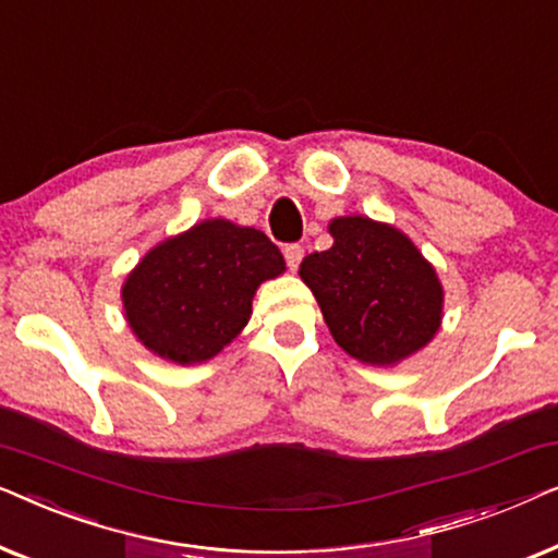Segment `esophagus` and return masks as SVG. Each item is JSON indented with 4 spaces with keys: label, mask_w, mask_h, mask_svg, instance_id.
<instances>
[{
    "label": "esophagus",
    "mask_w": 558,
    "mask_h": 558,
    "mask_svg": "<svg viewBox=\"0 0 558 558\" xmlns=\"http://www.w3.org/2000/svg\"><path fill=\"white\" fill-rule=\"evenodd\" d=\"M304 256V248L300 246V243H289V246H284V258H287V266L292 271H296V266H300Z\"/></svg>",
    "instance_id": "1"
}]
</instances>
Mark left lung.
I'll return each instance as SVG.
<instances>
[{"instance_id": "obj_1", "label": "left lung", "mask_w": 558, "mask_h": 558, "mask_svg": "<svg viewBox=\"0 0 558 558\" xmlns=\"http://www.w3.org/2000/svg\"><path fill=\"white\" fill-rule=\"evenodd\" d=\"M335 243L304 256L312 289L332 338L348 355L393 365L422 350L441 323V284L401 231L363 216L335 218Z\"/></svg>"}]
</instances>
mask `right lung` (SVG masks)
<instances>
[{
	"label": "right lung",
	"mask_w": 558,
	"mask_h": 558,
	"mask_svg": "<svg viewBox=\"0 0 558 558\" xmlns=\"http://www.w3.org/2000/svg\"><path fill=\"white\" fill-rule=\"evenodd\" d=\"M284 271V256L256 228L203 220L167 239L129 274L121 300L136 338L167 361L203 363L251 317L256 287Z\"/></svg>",
	"instance_id": "1"
}]
</instances>
